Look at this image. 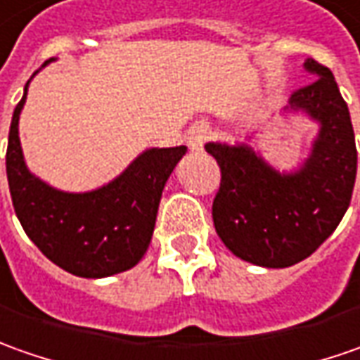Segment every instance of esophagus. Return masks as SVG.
I'll return each mask as SVG.
<instances>
[{
  "mask_svg": "<svg viewBox=\"0 0 360 360\" xmlns=\"http://www.w3.org/2000/svg\"><path fill=\"white\" fill-rule=\"evenodd\" d=\"M207 139H209V131H207V127H205L203 123H199V125H195V127L189 131V135H187V145H189L191 151L199 153V151H203Z\"/></svg>",
  "mask_w": 360,
  "mask_h": 360,
  "instance_id": "esophagus-1",
  "label": "esophagus"
}]
</instances>
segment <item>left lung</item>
<instances>
[{"label":"left lung","mask_w":360,"mask_h":360,"mask_svg":"<svg viewBox=\"0 0 360 360\" xmlns=\"http://www.w3.org/2000/svg\"><path fill=\"white\" fill-rule=\"evenodd\" d=\"M307 85L289 107L321 125L313 151L292 173L266 165L249 145L207 143L217 159L221 185L213 201L215 231L231 253L253 265L283 269L323 245L353 197L356 145L349 115L330 69L307 59Z\"/></svg>","instance_id":"obj_1"}]
</instances>
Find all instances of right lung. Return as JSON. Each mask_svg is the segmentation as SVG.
Masks as SVG:
<instances>
[{
	"label": "right lung",
	"instance_id": "right-lung-1",
	"mask_svg": "<svg viewBox=\"0 0 360 360\" xmlns=\"http://www.w3.org/2000/svg\"><path fill=\"white\" fill-rule=\"evenodd\" d=\"M27 85L11 117L6 155L21 227L49 261L71 275L101 279L135 266L151 243L163 187L187 147L147 149L117 179L95 191H57L32 175L23 161L18 125Z\"/></svg>",
	"mask_w": 360,
	"mask_h": 360
}]
</instances>
